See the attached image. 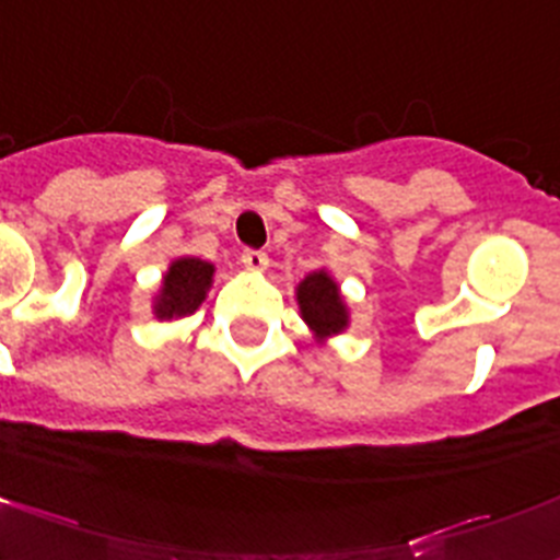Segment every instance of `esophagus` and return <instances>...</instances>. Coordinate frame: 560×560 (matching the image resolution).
<instances>
[{"instance_id":"34e87169","label":"esophagus","mask_w":560,"mask_h":560,"mask_svg":"<svg viewBox=\"0 0 560 560\" xmlns=\"http://www.w3.org/2000/svg\"><path fill=\"white\" fill-rule=\"evenodd\" d=\"M241 260H244V266L249 271H264L266 266H269V255H266V252H260V249H244Z\"/></svg>"}]
</instances>
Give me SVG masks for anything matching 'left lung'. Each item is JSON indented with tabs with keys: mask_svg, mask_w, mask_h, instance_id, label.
Masks as SVG:
<instances>
[{
	"mask_svg": "<svg viewBox=\"0 0 560 560\" xmlns=\"http://www.w3.org/2000/svg\"><path fill=\"white\" fill-rule=\"evenodd\" d=\"M296 303H300V314H303L305 325L314 330L319 341L348 328L350 311L341 300L339 283L325 269L311 271L303 283L296 285Z\"/></svg>",
	"mask_w": 560,
	"mask_h": 560,
	"instance_id": "1",
	"label": "left lung"
}]
</instances>
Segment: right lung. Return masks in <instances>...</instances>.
<instances>
[{"mask_svg": "<svg viewBox=\"0 0 560 560\" xmlns=\"http://www.w3.org/2000/svg\"><path fill=\"white\" fill-rule=\"evenodd\" d=\"M215 266L201 260V257H179L167 266L162 277V289L153 300V316L156 319H179L192 314L207 300V291L212 285Z\"/></svg>", "mask_w": 560, "mask_h": 560, "instance_id": "1", "label": "right lung"}]
</instances>
